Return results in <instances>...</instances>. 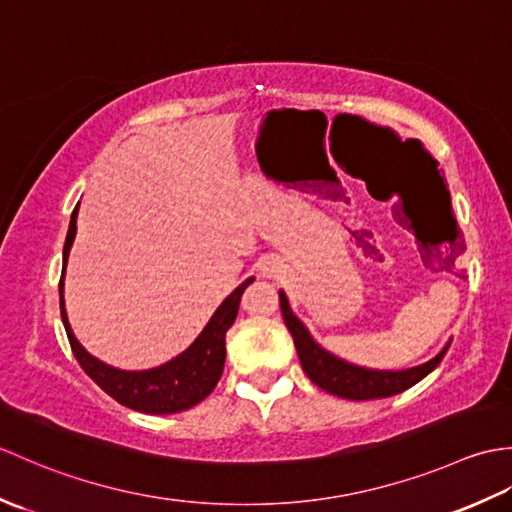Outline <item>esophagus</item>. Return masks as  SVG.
<instances>
[{
	"label": "esophagus",
	"mask_w": 512,
	"mask_h": 512,
	"mask_svg": "<svg viewBox=\"0 0 512 512\" xmlns=\"http://www.w3.org/2000/svg\"><path fill=\"white\" fill-rule=\"evenodd\" d=\"M266 270H268V268H266Z\"/></svg>",
	"instance_id": "esophagus-1"
}]
</instances>
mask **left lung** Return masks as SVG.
Masks as SVG:
<instances>
[{
  "instance_id": "8db88e82",
  "label": "left lung",
  "mask_w": 512,
  "mask_h": 512,
  "mask_svg": "<svg viewBox=\"0 0 512 512\" xmlns=\"http://www.w3.org/2000/svg\"><path fill=\"white\" fill-rule=\"evenodd\" d=\"M279 301H281V314H284V321L292 334V341H295L303 372L308 374V378L314 385L339 398L374 400V398L396 396L400 391L416 385L418 380H422L429 372H433V369L440 365V361L451 345L449 343L444 347V350L436 358H431L429 363L411 367V369H402V372H374V369L354 367L350 363L339 361V358L328 352H323L321 347L310 339V334L306 328H303V323L290 312L284 292L279 295Z\"/></svg>"
}]
</instances>
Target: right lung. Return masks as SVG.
Masks as SVG:
<instances>
[{"label": "right lung", "mask_w": 512, "mask_h": 512, "mask_svg": "<svg viewBox=\"0 0 512 512\" xmlns=\"http://www.w3.org/2000/svg\"><path fill=\"white\" fill-rule=\"evenodd\" d=\"M76 211H72V220L68 228V237H65L63 246V273L65 264H68L70 246L76 235ZM63 273L59 281V301H61V319L65 325V334L72 347V354L83 367L96 385H99L107 396H112L121 405L143 411V413H178L184 409H191L198 405L215 389L217 380L224 372V358H226V332L235 323L239 301H242L244 290L253 284V279H246L231 297L224 299V303L211 317L209 325L202 330L198 339L193 341L189 350H184L173 361L160 365L156 369H147V372H123V369H114L83 350L79 341L74 339L70 330L68 317H65L63 308Z\"/></svg>", "instance_id": "obj_1"}]
</instances>
